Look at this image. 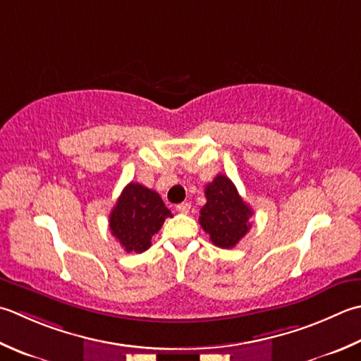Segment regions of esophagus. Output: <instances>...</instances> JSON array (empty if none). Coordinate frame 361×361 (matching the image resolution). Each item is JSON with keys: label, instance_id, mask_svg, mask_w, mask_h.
<instances>
[{"label": "esophagus", "instance_id": "34e87169", "mask_svg": "<svg viewBox=\"0 0 361 361\" xmlns=\"http://www.w3.org/2000/svg\"><path fill=\"white\" fill-rule=\"evenodd\" d=\"M189 209H190V203H188V202L176 204V211H178V213H181V214H188Z\"/></svg>", "mask_w": 361, "mask_h": 361}]
</instances>
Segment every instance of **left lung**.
Masks as SVG:
<instances>
[{"mask_svg": "<svg viewBox=\"0 0 361 361\" xmlns=\"http://www.w3.org/2000/svg\"><path fill=\"white\" fill-rule=\"evenodd\" d=\"M207 203L200 209L199 222L211 243L221 249H231L249 233L252 208L239 195L236 186L225 175H217L204 188Z\"/></svg>", "mask_w": 361, "mask_h": 361, "instance_id": "8db88e82", "label": "left lung"}]
</instances>
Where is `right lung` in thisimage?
Wrapping results in <instances>:
<instances>
[{
    "label": "right lung",
    "instance_id": "right-lung-1",
    "mask_svg": "<svg viewBox=\"0 0 361 361\" xmlns=\"http://www.w3.org/2000/svg\"><path fill=\"white\" fill-rule=\"evenodd\" d=\"M166 217H172L158 192L139 183H130L109 214V230L125 252L142 253L152 245Z\"/></svg>",
    "mask_w": 361,
    "mask_h": 361
}]
</instances>
